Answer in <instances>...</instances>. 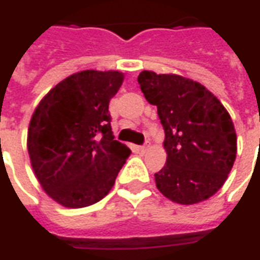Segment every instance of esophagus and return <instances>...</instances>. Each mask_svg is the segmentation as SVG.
I'll use <instances>...</instances> for the list:
<instances>
[{
    "mask_svg": "<svg viewBox=\"0 0 260 260\" xmlns=\"http://www.w3.org/2000/svg\"><path fill=\"white\" fill-rule=\"evenodd\" d=\"M147 147H149V145H147V143H145V145L139 146V150H141V152H145V150H147Z\"/></svg>",
    "mask_w": 260,
    "mask_h": 260,
    "instance_id": "esophagus-1",
    "label": "esophagus"
}]
</instances>
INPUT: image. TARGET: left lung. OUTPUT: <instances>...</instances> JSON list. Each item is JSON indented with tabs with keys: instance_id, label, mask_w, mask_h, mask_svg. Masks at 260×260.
Masks as SVG:
<instances>
[{
	"instance_id": "1",
	"label": "left lung",
	"mask_w": 260,
	"mask_h": 260,
	"mask_svg": "<svg viewBox=\"0 0 260 260\" xmlns=\"http://www.w3.org/2000/svg\"><path fill=\"white\" fill-rule=\"evenodd\" d=\"M138 82L157 107L166 134L167 161L154 174L157 189L181 205L206 201L223 186L235 161L230 114L212 91L180 75L142 71Z\"/></svg>"
}]
</instances>
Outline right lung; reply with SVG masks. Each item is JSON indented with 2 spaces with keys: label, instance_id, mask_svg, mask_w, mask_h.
I'll return each instance as SVG.
<instances>
[{
  "label": "right lung",
  "instance_id": "add662e5",
  "mask_svg": "<svg viewBox=\"0 0 260 260\" xmlns=\"http://www.w3.org/2000/svg\"><path fill=\"white\" fill-rule=\"evenodd\" d=\"M118 71H82L48 91L31 115L27 150L43 189L65 207H86L113 188L131 154L114 141L110 100Z\"/></svg>",
  "mask_w": 260,
  "mask_h": 260
}]
</instances>
